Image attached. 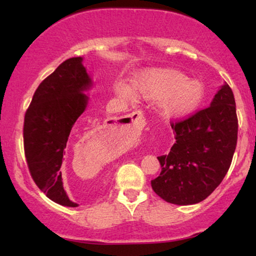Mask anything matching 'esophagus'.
<instances>
[{
  "label": "esophagus",
  "instance_id": "1",
  "mask_svg": "<svg viewBox=\"0 0 256 256\" xmlns=\"http://www.w3.org/2000/svg\"><path fill=\"white\" fill-rule=\"evenodd\" d=\"M146 121L143 118V114L141 110L132 112V114H129L126 116L124 120L121 121V124H118V132H128V128H130L132 130H141L144 127Z\"/></svg>",
  "mask_w": 256,
  "mask_h": 256
}]
</instances>
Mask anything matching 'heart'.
Listing matches in <instances>:
<instances>
[{"label":"heart","mask_w":256,"mask_h":256,"mask_svg":"<svg viewBox=\"0 0 256 256\" xmlns=\"http://www.w3.org/2000/svg\"><path fill=\"white\" fill-rule=\"evenodd\" d=\"M132 87L116 85L115 94L130 100L135 93L144 100H157V107L168 118H183L197 112L206 98V87L198 79H188L174 68H149L132 79Z\"/></svg>","instance_id":"heart-1"}]
</instances>
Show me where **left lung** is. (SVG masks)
Segmentation results:
<instances>
[{
  "label": "left lung",
  "instance_id": "left-lung-1",
  "mask_svg": "<svg viewBox=\"0 0 256 256\" xmlns=\"http://www.w3.org/2000/svg\"><path fill=\"white\" fill-rule=\"evenodd\" d=\"M171 128L176 143L168 155L157 157L162 171L152 188L171 204H197L222 183L236 152L238 118L230 87L224 82L210 107Z\"/></svg>",
  "mask_w": 256,
  "mask_h": 256
}]
</instances>
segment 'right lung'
<instances>
[{
  "label": "right lung",
  "instance_id": "obj_1",
  "mask_svg": "<svg viewBox=\"0 0 256 256\" xmlns=\"http://www.w3.org/2000/svg\"><path fill=\"white\" fill-rule=\"evenodd\" d=\"M82 57L70 58L38 86L24 118V152L31 177L52 202L76 208L62 186V164L70 134L86 122L93 85Z\"/></svg>",
  "mask_w": 256,
  "mask_h": 256
}]
</instances>
